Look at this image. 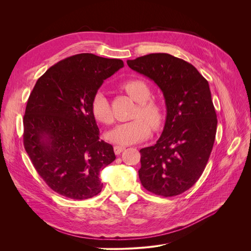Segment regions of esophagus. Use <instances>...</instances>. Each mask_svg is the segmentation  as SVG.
Returning <instances> with one entry per match:
<instances>
[{
    "label": "esophagus",
    "mask_w": 251,
    "mask_h": 251,
    "mask_svg": "<svg viewBox=\"0 0 251 251\" xmlns=\"http://www.w3.org/2000/svg\"><path fill=\"white\" fill-rule=\"evenodd\" d=\"M124 150H125V147H121V146H115L114 147V151H115L116 154H120Z\"/></svg>",
    "instance_id": "esophagus-1"
}]
</instances>
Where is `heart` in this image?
Here are the masks:
<instances>
[{"mask_svg":"<svg viewBox=\"0 0 251 251\" xmlns=\"http://www.w3.org/2000/svg\"><path fill=\"white\" fill-rule=\"evenodd\" d=\"M122 88L131 99L138 102L133 115L135 119L118 124L107 132L105 138L121 146H128L146 139L151 133V126L159 128L164 122L165 112L161 102L151 99V89L141 79H129L122 84ZM91 113L100 123L109 125L113 122L110 102L103 91H97L92 98Z\"/></svg>","mask_w":251,"mask_h":251,"instance_id":"1","label":"heart"}]
</instances>
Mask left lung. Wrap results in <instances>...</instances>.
<instances>
[{
  "label": "left lung",
  "instance_id": "left-lung-1",
  "mask_svg": "<svg viewBox=\"0 0 251 251\" xmlns=\"http://www.w3.org/2000/svg\"><path fill=\"white\" fill-rule=\"evenodd\" d=\"M127 64L156 83L167 107L161 137L139 151L140 182L155 195H179L200 179L214 147L218 120L208 82L193 65L164 52Z\"/></svg>",
  "mask_w": 251,
  "mask_h": 251
}]
</instances>
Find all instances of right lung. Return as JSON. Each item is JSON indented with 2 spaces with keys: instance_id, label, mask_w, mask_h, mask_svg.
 <instances>
[{
  "instance_id": "add662e5",
  "label": "right lung",
  "mask_w": 251,
  "mask_h": 251,
  "mask_svg": "<svg viewBox=\"0 0 251 251\" xmlns=\"http://www.w3.org/2000/svg\"><path fill=\"white\" fill-rule=\"evenodd\" d=\"M122 60L94 54L66 58L37 79L23 117V144L36 172L55 192L87 200L102 188L100 171L115 161L100 139L91 100Z\"/></svg>"
}]
</instances>
